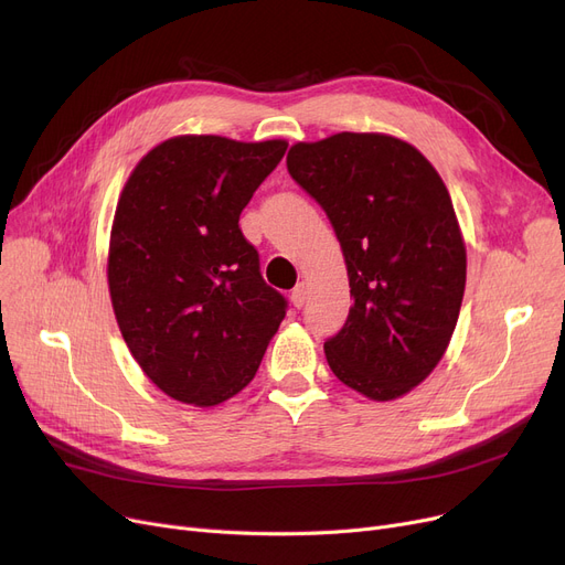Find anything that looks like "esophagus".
I'll return each mask as SVG.
<instances>
[{
    "label": "esophagus",
    "mask_w": 565,
    "mask_h": 565,
    "mask_svg": "<svg viewBox=\"0 0 565 565\" xmlns=\"http://www.w3.org/2000/svg\"><path fill=\"white\" fill-rule=\"evenodd\" d=\"M307 292H309V284L307 281H300L298 286L292 288V295H290V302H292V307H305V302H307Z\"/></svg>",
    "instance_id": "1"
}]
</instances>
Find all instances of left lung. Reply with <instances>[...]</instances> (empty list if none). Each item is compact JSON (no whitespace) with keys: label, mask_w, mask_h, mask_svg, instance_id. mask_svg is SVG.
Listing matches in <instances>:
<instances>
[{"label":"left lung","mask_w":565,"mask_h":565,"mask_svg":"<svg viewBox=\"0 0 565 565\" xmlns=\"http://www.w3.org/2000/svg\"><path fill=\"white\" fill-rule=\"evenodd\" d=\"M286 167L328 213L345 256L354 305L324 341L332 373L371 401L405 396L447 352L465 295L447 185L417 148L382 132L298 141Z\"/></svg>","instance_id":"obj_1"}]
</instances>
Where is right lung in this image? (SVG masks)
<instances>
[{"instance_id":"right-lung-1","label":"right lung","mask_w":565,"mask_h":565,"mask_svg":"<svg viewBox=\"0 0 565 565\" xmlns=\"http://www.w3.org/2000/svg\"><path fill=\"white\" fill-rule=\"evenodd\" d=\"M284 139L181 135L151 148L116 203L107 284L135 362L173 401L211 407L254 380L286 316L237 226Z\"/></svg>"}]
</instances>
